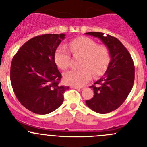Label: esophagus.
Returning a JSON list of instances; mask_svg holds the SVG:
<instances>
[{
	"label": "esophagus",
	"instance_id": "34e87169",
	"mask_svg": "<svg viewBox=\"0 0 147 147\" xmlns=\"http://www.w3.org/2000/svg\"><path fill=\"white\" fill-rule=\"evenodd\" d=\"M71 88H73V89H78V90H80V89H82V88H80V87H78V86H71Z\"/></svg>",
	"mask_w": 147,
	"mask_h": 147
}]
</instances>
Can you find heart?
Segmentation results:
<instances>
[{
  "label": "heart",
  "instance_id": "b5f03b06",
  "mask_svg": "<svg viewBox=\"0 0 147 147\" xmlns=\"http://www.w3.org/2000/svg\"><path fill=\"white\" fill-rule=\"evenodd\" d=\"M69 48L75 57L81 56V69H72L65 72L66 83L74 86H83L92 78L103 75L107 69L111 57L109 49L105 45L98 44L96 41L87 37L75 38L69 42ZM57 65L61 69H67L70 65L71 56L69 49L61 45L54 53Z\"/></svg>",
  "mask_w": 147,
  "mask_h": 147
}]
</instances>
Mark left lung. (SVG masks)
I'll return each instance as SVG.
<instances>
[{
  "instance_id": "left-lung-1",
  "label": "left lung",
  "mask_w": 147,
  "mask_h": 147,
  "mask_svg": "<svg viewBox=\"0 0 147 147\" xmlns=\"http://www.w3.org/2000/svg\"><path fill=\"white\" fill-rule=\"evenodd\" d=\"M86 34L102 40L109 49L111 57L104 76L90 86L94 90V97L86 103L94 112L108 113L121 106L129 95L134 83V63L129 51L117 38L109 35L105 37L99 32Z\"/></svg>"
}]
</instances>
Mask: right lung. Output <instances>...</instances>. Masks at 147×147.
Segmentation results:
<instances>
[{"mask_svg":"<svg viewBox=\"0 0 147 147\" xmlns=\"http://www.w3.org/2000/svg\"><path fill=\"white\" fill-rule=\"evenodd\" d=\"M64 34H45L21 46L11 61L10 79L18 101L28 110L46 115L59 107L69 88L59 84L61 75L54 53Z\"/></svg>","mask_w":147,"mask_h":147,"instance_id":"obj_1","label":"right lung"}]
</instances>
